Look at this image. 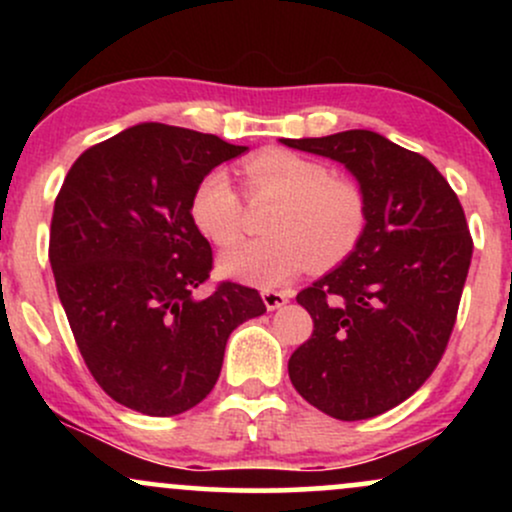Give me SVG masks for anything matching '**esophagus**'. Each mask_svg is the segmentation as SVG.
I'll list each match as a JSON object with an SVG mask.
<instances>
[{
    "mask_svg": "<svg viewBox=\"0 0 512 512\" xmlns=\"http://www.w3.org/2000/svg\"><path fill=\"white\" fill-rule=\"evenodd\" d=\"M289 298L291 296L286 291H274V289L262 291V301H264V305H267V310L281 308V305H284V303H289Z\"/></svg>",
    "mask_w": 512,
    "mask_h": 512,
    "instance_id": "obj_1",
    "label": "esophagus"
}]
</instances>
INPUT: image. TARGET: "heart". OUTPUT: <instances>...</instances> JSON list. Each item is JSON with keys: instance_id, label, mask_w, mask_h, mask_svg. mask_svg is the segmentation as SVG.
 <instances>
[{"instance_id": "1", "label": "heart", "mask_w": 512, "mask_h": 512, "mask_svg": "<svg viewBox=\"0 0 512 512\" xmlns=\"http://www.w3.org/2000/svg\"><path fill=\"white\" fill-rule=\"evenodd\" d=\"M250 199H279L264 240L223 252L221 272L255 286H274L310 264L327 269L351 255L368 226L366 195L354 180L330 175L315 158L289 149H264L240 163ZM190 216L219 248L238 243L245 231V202L226 173L204 175L192 192Z\"/></svg>"}]
</instances>
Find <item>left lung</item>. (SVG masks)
<instances>
[{
    "instance_id": "1",
    "label": "left lung",
    "mask_w": 512,
    "mask_h": 512,
    "mask_svg": "<svg viewBox=\"0 0 512 512\" xmlns=\"http://www.w3.org/2000/svg\"><path fill=\"white\" fill-rule=\"evenodd\" d=\"M281 142L344 163L368 204L358 248L296 296L313 334L291 354L289 378L339 421L385 414L445 354L474 248L464 209L428 158L368 129Z\"/></svg>"
}]
</instances>
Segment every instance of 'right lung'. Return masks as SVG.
<instances>
[{
	"mask_svg": "<svg viewBox=\"0 0 512 512\" xmlns=\"http://www.w3.org/2000/svg\"><path fill=\"white\" fill-rule=\"evenodd\" d=\"M248 151L216 134L144 122L93 144L55 199L50 264L93 380L122 407L175 416L209 395L228 334L262 315L257 289L219 281L190 216L195 187Z\"/></svg>",
	"mask_w": 512,
	"mask_h": 512,
	"instance_id": "add662e5",
	"label": "right lung"
}]
</instances>
